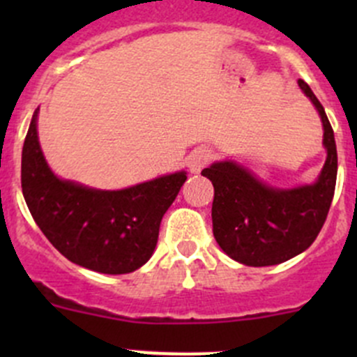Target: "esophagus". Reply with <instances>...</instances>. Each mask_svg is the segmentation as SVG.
I'll return each mask as SVG.
<instances>
[{"mask_svg": "<svg viewBox=\"0 0 357 357\" xmlns=\"http://www.w3.org/2000/svg\"><path fill=\"white\" fill-rule=\"evenodd\" d=\"M211 158H212V155L208 150H195L192 155L186 158V165H188L190 172H193V174H199L202 169H204L205 165L211 162Z\"/></svg>", "mask_w": 357, "mask_h": 357, "instance_id": "obj_1", "label": "esophagus"}]
</instances>
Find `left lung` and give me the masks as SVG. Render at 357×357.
<instances>
[{"label":"left lung","mask_w":357,"mask_h":357,"mask_svg":"<svg viewBox=\"0 0 357 357\" xmlns=\"http://www.w3.org/2000/svg\"><path fill=\"white\" fill-rule=\"evenodd\" d=\"M321 115L326 162L314 185L291 190L266 186L235 162H215L202 174L214 186L212 231L231 259L245 266H275L311 247L328 215L337 183V146L325 109L298 79Z\"/></svg>","instance_id":"1"}]
</instances>
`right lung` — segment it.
<instances>
[{"mask_svg": "<svg viewBox=\"0 0 357 357\" xmlns=\"http://www.w3.org/2000/svg\"><path fill=\"white\" fill-rule=\"evenodd\" d=\"M34 112L22 150L25 204L52 245L74 264L105 275L142 268L155 250L162 215L186 172L162 176L117 192L56 178L38 142Z\"/></svg>", "mask_w": 357, "mask_h": 357, "instance_id": "add662e5", "label": "right lung"}]
</instances>
